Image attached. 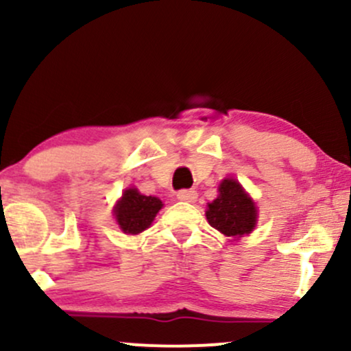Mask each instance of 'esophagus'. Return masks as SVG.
<instances>
[{
    "instance_id": "obj_1",
    "label": "esophagus",
    "mask_w": 351,
    "mask_h": 351,
    "mask_svg": "<svg viewBox=\"0 0 351 351\" xmlns=\"http://www.w3.org/2000/svg\"><path fill=\"white\" fill-rule=\"evenodd\" d=\"M176 198L183 201V203H195L196 198H198V193L195 189H181L178 195H176Z\"/></svg>"
}]
</instances>
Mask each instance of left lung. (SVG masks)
I'll return each mask as SVG.
<instances>
[{
  "mask_svg": "<svg viewBox=\"0 0 351 351\" xmlns=\"http://www.w3.org/2000/svg\"><path fill=\"white\" fill-rule=\"evenodd\" d=\"M217 191V198L208 203V223L232 239H239L252 232L257 223V208L239 181L224 178Z\"/></svg>",
  "mask_w": 351,
  "mask_h": 351,
  "instance_id": "left-lung-1",
  "label": "left lung"
}]
</instances>
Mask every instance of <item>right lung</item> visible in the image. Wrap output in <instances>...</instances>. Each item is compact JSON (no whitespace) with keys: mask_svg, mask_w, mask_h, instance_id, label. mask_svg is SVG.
Here are the masks:
<instances>
[{"mask_svg":"<svg viewBox=\"0 0 351 351\" xmlns=\"http://www.w3.org/2000/svg\"><path fill=\"white\" fill-rule=\"evenodd\" d=\"M162 208V199L156 196H145L136 188H127L114 206V216L125 234H140L152 226Z\"/></svg>","mask_w":351,"mask_h":351,"instance_id":"right-lung-1","label":"right lung"}]
</instances>
